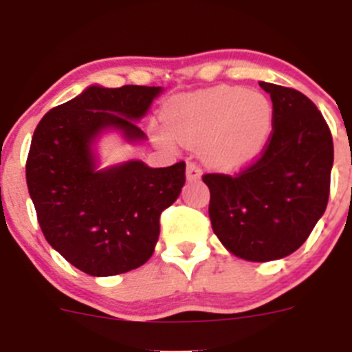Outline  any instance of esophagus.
I'll list each match as a JSON object with an SVG mask.
<instances>
[{
  "instance_id": "obj_1",
  "label": "esophagus",
  "mask_w": 352,
  "mask_h": 352,
  "mask_svg": "<svg viewBox=\"0 0 352 352\" xmlns=\"http://www.w3.org/2000/svg\"><path fill=\"white\" fill-rule=\"evenodd\" d=\"M186 177L187 180H197L201 177V168H199L196 163H187Z\"/></svg>"
}]
</instances>
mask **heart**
I'll return each instance as SVG.
<instances>
[{
  "label": "heart",
  "instance_id": "1",
  "mask_svg": "<svg viewBox=\"0 0 352 352\" xmlns=\"http://www.w3.org/2000/svg\"><path fill=\"white\" fill-rule=\"evenodd\" d=\"M165 129H155L160 143L172 138L187 148H201L204 162L218 170H236L267 148L274 131V107L265 95L219 87L180 98L165 113Z\"/></svg>",
  "mask_w": 352,
  "mask_h": 352
}]
</instances>
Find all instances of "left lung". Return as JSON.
Returning a JSON list of instances; mask_svg holds the SVG:
<instances>
[{"instance_id":"obj_1","label":"left lung","mask_w":352,"mask_h":352,"mask_svg":"<svg viewBox=\"0 0 352 352\" xmlns=\"http://www.w3.org/2000/svg\"><path fill=\"white\" fill-rule=\"evenodd\" d=\"M274 107L264 155L235 177L208 173L209 219L235 257L269 262L305 243L329 201L333 144L314 102L293 88L261 81Z\"/></svg>"}]
</instances>
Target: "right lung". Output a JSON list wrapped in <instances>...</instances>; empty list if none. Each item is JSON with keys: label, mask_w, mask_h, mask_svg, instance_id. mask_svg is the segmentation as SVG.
Here are the masks:
<instances>
[{"label": "right lung", "mask_w": 352, "mask_h": 352, "mask_svg": "<svg viewBox=\"0 0 352 352\" xmlns=\"http://www.w3.org/2000/svg\"><path fill=\"white\" fill-rule=\"evenodd\" d=\"M162 87L90 85L49 110L27 158V187L49 245L97 278L148 262L160 235V214L180 196L186 163L151 168L141 160L100 166L98 141L116 133L146 141L138 127Z\"/></svg>", "instance_id": "obj_1"}]
</instances>
